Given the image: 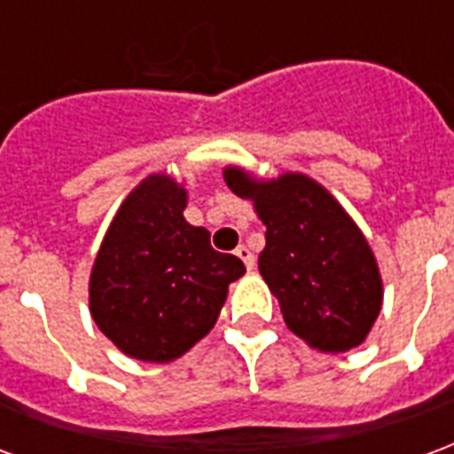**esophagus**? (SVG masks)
<instances>
[{"instance_id": "obj_1", "label": "esophagus", "mask_w": 454, "mask_h": 454, "mask_svg": "<svg viewBox=\"0 0 454 454\" xmlns=\"http://www.w3.org/2000/svg\"><path fill=\"white\" fill-rule=\"evenodd\" d=\"M236 255L243 260V265H246L247 270H253V267H255V255L250 253V247H247V246H238Z\"/></svg>"}]
</instances>
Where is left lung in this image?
Wrapping results in <instances>:
<instances>
[{
    "label": "left lung",
    "instance_id": "8db88e82",
    "mask_svg": "<svg viewBox=\"0 0 454 454\" xmlns=\"http://www.w3.org/2000/svg\"><path fill=\"white\" fill-rule=\"evenodd\" d=\"M223 179L253 201L267 226L257 267L286 328L318 352L362 345L381 311L384 286L367 238L340 201L304 172L257 179L231 165Z\"/></svg>",
    "mask_w": 454,
    "mask_h": 454
}]
</instances>
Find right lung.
Returning a JSON list of instances; mask_svg holds the SVG:
<instances>
[{
  "mask_svg": "<svg viewBox=\"0 0 454 454\" xmlns=\"http://www.w3.org/2000/svg\"><path fill=\"white\" fill-rule=\"evenodd\" d=\"M187 189L155 172L123 199L90 275V314L123 355L172 362L214 328L228 285L243 277L236 255L211 247L184 218Z\"/></svg>",
  "mask_w": 454,
  "mask_h": 454,
  "instance_id": "add662e5",
  "label": "right lung"
}]
</instances>
